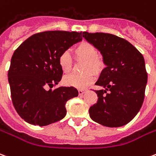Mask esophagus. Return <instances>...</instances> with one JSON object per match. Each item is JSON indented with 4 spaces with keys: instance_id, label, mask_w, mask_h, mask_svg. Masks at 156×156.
Listing matches in <instances>:
<instances>
[{
    "instance_id": "34e87169",
    "label": "esophagus",
    "mask_w": 156,
    "mask_h": 156,
    "mask_svg": "<svg viewBox=\"0 0 156 156\" xmlns=\"http://www.w3.org/2000/svg\"><path fill=\"white\" fill-rule=\"evenodd\" d=\"M87 89H79V90H78V94H79V95H83V94L85 93Z\"/></svg>"
}]
</instances>
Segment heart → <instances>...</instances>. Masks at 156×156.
<instances>
[{"label": "heart", "instance_id": "b5f03b06", "mask_svg": "<svg viewBox=\"0 0 156 156\" xmlns=\"http://www.w3.org/2000/svg\"><path fill=\"white\" fill-rule=\"evenodd\" d=\"M74 57L77 59H83L82 74H72L66 76L63 83L66 86L83 89L88 87L95 80V73H100L104 69L105 63L102 57L97 54L96 47L90 42L82 41L73 49ZM58 65L64 73H69L72 69V58L67 51L62 52L58 58Z\"/></svg>", "mask_w": 156, "mask_h": 156}]
</instances>
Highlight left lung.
Instances as JSON below:
<instances>
[{
	"label": "left lung",
	"mask_w": 156,
	"mask_h": 156,
	"mask_svg": "<svg viewBox=\"0 0 156 156\" xmlns=\"http://www.w3.org/2000/svg\"><path fill=\"white\" fill-rule=\"evenodd\" d=\"M83 37L101 52L106 65L96 83L105 89L95 91L98 100L89 109L90 117L110 128L125 125L144 101L147 83L144 57L130 42L113 34L83 32Z\"/></svg>",
	"instance_id": "1"
}]
</instances>
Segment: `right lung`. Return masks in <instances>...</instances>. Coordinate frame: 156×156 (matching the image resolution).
Returning a JSON list of instances; mask_svg holds the SVG:
<instances>
[{
  "mask_svg": "<svg viewBox=\"0 0 156 156\" xmlns=\"http://www.w3.org/2000/svg\"><path fill=\"white\" fill-rule=\"evenodd\" d=\"M82 40V33L46 31L31 36L15 51L8 81L15 109L27 123L41 127L66 115L65 104L78 97V90L59 87L46 91V87L61 80L59 55Z\"/></svg>",
  "mask_w": 156,
  "mask_h": 156,
  "instance_id": "add662e5",
  "label": "right lung"
}]
</instances>
